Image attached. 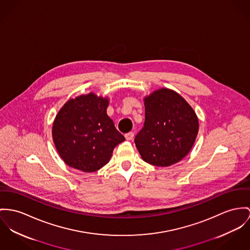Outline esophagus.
<instances>
[{
  "instance_id": "obj_1",
  "label": "esophagus",
  "mask_w": 250,
  "mask_h": 250,
  "mask_svg": "<svg viewBox=\"0 0 250 250\" xmlns=\"http://www.w3.org/2000/svg\"><path fill=\"white\" fill-rule=\"evenodd\" d=\"M133 138H134V133L133 132H128V133L125 134V139L127 141H131Z\"/></svg>"
}]
</instances>
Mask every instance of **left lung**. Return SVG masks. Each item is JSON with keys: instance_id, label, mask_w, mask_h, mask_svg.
<instances>
[{"instance_id": "1", "label": "left lung", "mask_w": 250, "mask_h": 250, "mask_svg": "<svg viewBox=\"0 0 250 250\" xmlns=\"http://www.w3.org/2000/svg\"><path fill=\"white\" fill-rule=\"evenodd\" d=\"M144 127L135 137L142 159L169 167L184 159L195 143L199 122L188 103L177 92L161 88L145 98Z\"/></svg>"}]
</instances>
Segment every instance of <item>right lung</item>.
<instances>
[{
    "instance_id": "add662e5",
    "label": "right lung",
    "mask_w": 250,
    "mask_h": 250,
    "mask_svg": "<svg viewBox=\"0 0 250 250\" xmlns=\"http://www.w3.org/2000/svg\"><path fill=\"white\" fill-rule=\"evenodd\" d=\"M108 99L94 93L67 101L53 123L58 153L70 167L94 172L105 166L116 146L125 139L106 114Z\"/></svg>"
}]
</instances>
